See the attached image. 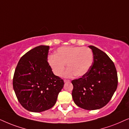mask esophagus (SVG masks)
Listing matches in <instances>:
<instances>
[{"label": "esophagus", "mask_w": 129, "mask_h": 129, "mask_svg": "<svg viewBox=\"0 0 129 129\" xmlns=\"http://www.w3.org/2000/svg\"><path fill=\"white\" fill-rule=\"evenodd\" d=\"M63 81H64V82H70V80H63Z\"/></svg>", "instance_id": "34e87169"}]
</instances>
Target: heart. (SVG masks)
Listing matches in <instances>:
<instances>
[{"label":"heart","instance_id":"obj_1","mask_svg":"<svg viewBox=\"0 0 129 129\" xmlns=\"http://www.w3.org/2000/svg\"><path fill=\"white\" fill-rule=\"evenodd\" d=\"M93 54L91 49L87 47H62L56 51L55 55H49L48 62L53 73L60 77L62 74L66 64L68 70L63 74L67 78L85 75L91 67Z\"/></svg>","mask_w":129,"mask_h":129}]
</instances>
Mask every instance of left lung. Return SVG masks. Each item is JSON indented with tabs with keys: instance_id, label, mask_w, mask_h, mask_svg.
<instances>
[{
	"instance_id": "8db88e82",
	"label": "left lung",
	"mask_w": 129,
	"mask_h": 129,
	"mask_svg": "<svg viewBox=\"0 0 129 129\" xmlns=\"http://www.w3.org/2000/svg\"><path fill=\"white\" fill-rule=\"evenodd\" d=\"M93 62L86 74L71 81L75 104L87 110L100 109L110 102L118 84L117 71L109 56L92 45Z\"/></svg>"
}]
</instances>
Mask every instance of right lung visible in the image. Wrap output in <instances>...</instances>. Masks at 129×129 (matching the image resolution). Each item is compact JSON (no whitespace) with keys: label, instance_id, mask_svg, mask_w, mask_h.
<instances>
[{"label":"right lung","instance_id":"right-lung-1","mask_svg":"<svg viewBox=\"0 0 129 129\" xmlns=\"http://www.w3.org/2000/svg\"><path fill=\"white\" fill-rule=\"evenodd\" d=\"M49 46L40 45L29 51L19 61L13 75L17 99L22 107L32 112L52 108L64 85L49 66Z\"/></svg>","mask_w":129,"mask_h":129}]
</instances>
